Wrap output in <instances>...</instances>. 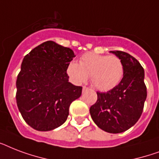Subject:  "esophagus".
<instances>
[{
  "instance_id": "esophagus-1",
  "label": "esophagus",
  "mask_w": 159,
  "mask_h": 159,
  "mask_svg": "<svg viewBox=\"0 0 159 159\" xmlns=\"http://www.w3.org/2000/svg\"><path fill=\"white\" fill-rule=\"evenodd\" d=\"M88 89H89V88H88V87H85V86H84V87H82V92H86V91H87V90H88Z\"/></svg>"
}]
</instances>
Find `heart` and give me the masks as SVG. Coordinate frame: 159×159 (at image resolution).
Segmentation results:
<instances>
[{"label": "heart", "instance_id": "b5f03b06", "mask_svg": "<svg viewBox=\"0 0 159 159\" xmlns=\"http://www.w3.org/2000/svg\"><path fill=\"white\" fill-rule=\"evenodd\" d=\"M67 72L76 83L85 82L90 77L93 87L102 92L111 90L120 83L124 75L123 62L116 55L87 53L79 63L71 62Z\"/></svg>", "mask_w": 159, "mask_h": 159}]
</instances>
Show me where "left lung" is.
<instances>
[{
    "label": "left lung",
    "mask_w": 159,
    "mask_h": 159,
    "mask_svg": "<svg viewBox=\"0 0 159 159\" xmlns=\"http://www.w3.org/2000/svg\"><path fill=\"white\" fill-rule=\"evenodd\" d=\"M123 62L120 82L106 92H97V101L90 108L92 120L100 129L122 133L140 118L147 97L144 70L138 60L122 51H111Z\"/></svg>",
    "instance_id": "8db88e82"
}]
</instances>
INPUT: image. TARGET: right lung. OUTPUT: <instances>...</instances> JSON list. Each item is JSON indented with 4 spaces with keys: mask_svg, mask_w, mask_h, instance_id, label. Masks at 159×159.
Returning <instances> with one entry per match:
<instances>
[{
    "mask_svg": "<svg viewBox=\"0 0 159 159\" xmlns=\"http://www.w3.org/2000/svg\"><path fill=\"white\" fill-rule=\"evenodd\" d=\"M75 57L69 48L47 41L25 56L16 80V103L26 123L48 131L64 123L82 87L68 82L67 69Z\"/></svg>",
    "mask_w": 159,
    "mask_h": 159,
    "instance_id": "1",
    "label": "right lung"
}]
</instances>
